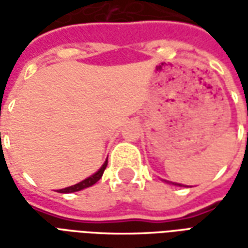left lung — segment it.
<instances>
[{"label":"left lung","instance_id":"obj_1","mask_svg":"<svg viewBox=\"0 0 248 248\" xmlns=\"http://www.w3.org/2000/svg\"><path fill=\"white\" fill-rule=\"evenodd\" d=\"M175 185H178V186H182V185H179V183H175Z\"/></svg>","mask_w":248,"mask_h":248}]
</instances>
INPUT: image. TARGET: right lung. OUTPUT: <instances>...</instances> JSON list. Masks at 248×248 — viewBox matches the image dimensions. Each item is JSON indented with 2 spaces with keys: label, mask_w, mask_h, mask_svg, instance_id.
<instances>
[{
  "label": "right lung",
  "mask_w": 248,
  "mask_h": 248,
  "mask_svg": "<svg viewBox=\"0 0 248 248\" xmlns=\"http://www.w3.org/2000/svg\"><path fill=\"white\" fill-rule=\"evenodd\" d=\"M106 166H108V161L103 163V166L98 170L95 174H93L92 177L86 178L85 181H82V182L77 183V185H74V186H70V187H66V188H62V190H60V192H62V194H69V192H76V191H79V190H83V188H86V187H90L93 186L94 183H97L101 178H102L103 175V171H105V169H106Z\"/></svg>",
  "instance_id": "add662e5"
}]
</instances>
